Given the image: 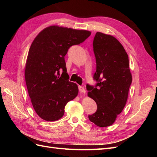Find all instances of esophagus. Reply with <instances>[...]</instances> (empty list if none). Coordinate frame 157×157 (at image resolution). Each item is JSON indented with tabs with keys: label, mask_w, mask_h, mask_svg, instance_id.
<instances>
[{
	"label": "esophagus",
	"mask_w": 157,
	"mask_h": 157,
	"mask_svg": "<svg viewBox=\"0 0 157 157\" xmlns=\"http://www.w3.org/2000/svg\"><path fill=\"white\" fill-rule=\"evenodd\" d=\"M78 90H79V92H80V93L86 94V90L84 89V87L79 86H78Z\"/></svg>",
	"instance_id": "obj_1"
}]
</instances>
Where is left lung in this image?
I'll list each match as a JSON object with an SVG mask.
<instances>
[{"instance_id":"obj_1","label":"left lung","mask_w":157,"mask_h":157,"mask_svg":"<svg viewBox=\"0 0 157 157\" xmlns=\"http://www.w3.org/2000/svg\"><path fill=\"white\" fill-rule=\"evenodd\" d=\"M96 60L94 87L86 85L88 96L97 104V111L88 115L89 120L99 127L115 122L128 99L132 77L128 56L116 38L97 32L93 41Z\"/></svg>"}]
</instances>
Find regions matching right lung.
Segmentation results:
<instances>
[{
	"mask_svg": "<svg viewBox=\"0 0 157 157\" xmlns=\"http://www.w3.org/2000/svg\"><path fill=\"white\" fill-rule=\"evenodd\" d=\"M90 35L86 30L53 25L40 31L33 41L25 78L33 107L42 119H60L66 104L77 96V84L69 81L65 56L71 46L82 43Z\"/></svg>",
	"mask_w": 157,
	"mask_h": 157,
	"instance_id": "obj_1",
	"label": "right lung"
}]
</instances>
